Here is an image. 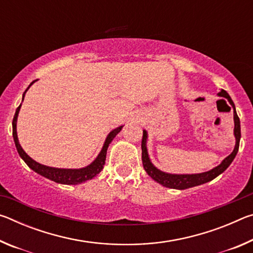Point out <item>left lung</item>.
<instances>
[{"instance_id":"8db88e82","label":"left lung","mask_w":253,"mask_h":253,"mask_svg":"<svg viewBox=\"0 0 253 253\" xmlns=\"http://www.w3.org/2000/svg\"><path fill=\"white\" fill-rule=\"evenodd\" d=\"M219 96L226 98L233 108L234 135H235V139H237V143H235V147L233 149V152L231 153L230 155L226 157L219 166H216L215 169L209 170V172L201 173V174H191V175H176V174L164 173V172H162V170L157 169L155 166L152 164L151 161H149L147 148H146L147 132H146V130H143V138H142L143 166H144L145 170H146V173L154 179V181H156L157 183L162 184V185L165 187L176 188V190H185V188L201 185V184H204L207 182L212 181L213 178L219 176L221 173H223L224 170L229 168L230 164L232 163V161L234 160V157H235V155H237V153L239 151L240 138H241V128H240V119H239L237 111H235V106L233 104L232 99H231V97L229 96V93L225 90H221V92H219Z\"/></svg>"}]
</instances>
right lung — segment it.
Instances as JSON below:
<instances>
[{
  "instance_id": "right-lung-1",
  "label": "right lung",
  "mask_w": 253,
  "mask_h": 253,
  "mask_svg": "<svg viewBox=\"0 0 253 253\" xmlns=\"http://www.w3.org/2000/svg\"><path fill=\"white\" fill-rule=\"evenodd\" d=\"M34 81H32L31 84L34 83ZM30 85L28 87V89L30 88ZM27 90H25L23 93V98H24V95H25V92H27ZM20 108H21V105L18 107V108H16L15 115L13 117V122H12V127H13V138H14V143H15L16 149H18L19 155L22 157V160L27 163V165L30 169H33L34 172H37L38 174L42 175V176H44L46 178L51 179V181H53L55 183H60V184H68V185L72 184V185H75V184H79V183L88 181V179H91L92 177H95L97 174H99L101 172V169H104L106 155H107V148H108L109 144L111 143V140L115 138V136H116L123 128V126H119L116 128V129H114L113 131L109 132V135L107 136L106 142L104 144V147H102L100 154L98 155V157L91 163L90 165L87 166V168L79 169H66L49 168V166L41 165V164H39V163H37L36 161H33L32 158L23 151L22 147H21V145L19 144L18 135H16V119H18Z\"/></svg>"
}]
</instances>
